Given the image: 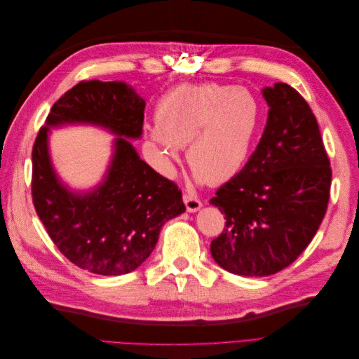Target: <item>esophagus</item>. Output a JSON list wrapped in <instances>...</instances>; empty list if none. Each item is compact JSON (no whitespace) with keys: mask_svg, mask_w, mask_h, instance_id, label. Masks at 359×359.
<instances>
[{"mask_svg":"<svg viewBox=\"0 0 359 359\" xmlns=\"http://www.w3.org/2000/svg\"><path fill=\"white\" fill-rule=\"evenodd\" d=\"M184 203H186V208L189 212H194L202 208V202L198 196L194 194H184Z\"/></svg>","mask_w":359,"mask_h":359,"instance_id":"esophagus-1","label":"esophagus"}]
</instances>
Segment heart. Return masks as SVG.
Segmentation results:
<instances>
[{"label": "heart", "mask_w": 359, "mask_h": 359, "mask_svg": "<svg viewBox=\"0 0 359 359\" xmlns=\"http://www.w3.org/2000/svg\"><path fill=\"white\" fill-rule=\"evenodd\" d=\"M259 126V104L240 86L181 85L161 97L148 136L158 147L157 168L175 173L180 148L187 147L194 177L215 186L241 170Z\"/></svg>", "instance_id": "1"}]
</instances>
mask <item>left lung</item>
<instances>
[{"mask_svg": "<svg viewBox=\"0 0 359 359\" xmlns=\"http://www.w3.org/2000/svg\"><path fill=\"white\" fill-rule=\"evenodd\" d=\"M262 94L269 111L260 142L210 201L226 219L211 255L223 269L245 277L276 274L295 262L327 212L332 178L304 97L281 82Z\"/></svg>", "mask_w": 359, "mask_h": 359, "instance_id": "1", "label": "left lung"}]
</instances>
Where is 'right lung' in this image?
<instances>
[{"label": "right lung", "instance_id": "add662e5", "mask_svg": "<svg viewBox=\"0 0 359 359\" xmlns=\"http://www.w3.org/2000/svg\"><path fill=\"white\" fill-rule=\"evenodd\" d=\"M144 111V99L124 82L81 81L53 103L32 147L39 219L60 252L94 274L132 273L153 253L161 226L186 211L177 184L140 160L127 139L142 135ZM66 122L102 125L118 136L108 175L90 194L70 192L50 165L48 127Z\"/></svg>", "mask_w": 359, "mask_h": 359}]
</instances>
